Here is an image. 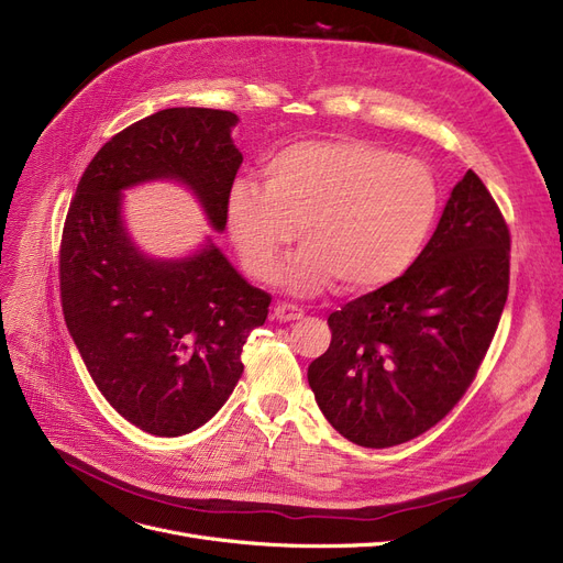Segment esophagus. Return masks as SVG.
<instances>
[{"label":"esophagus","mask_w":563,"mask_h":563,"mask_svg":"<svg viewBox=\"0 0 563 563\" xmlns=\"http://www.w3.org/2000/svg\"><path fill=\"white\" fill-rule=\"evenodd\" d=\"M303 317V310L299 306H291V303H278L274 308V320L278 322H297Z\"/></svg>","instance_id":"34e87169"}]
</instances>
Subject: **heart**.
Instances as JSON below:
<instances>
[{
    "mask_svg": "<svg viewBox=\"0 0 563 563\" xmlns=\"http://www.w3.org/2000/svg\"><path fill=\"white\" fill-rule=\"evenodd\" d=\"M439 207V184L423 161L365 140H310L264 165V188L236 179L225 218L255 278H276L299 228L303 246L280 280L299 295L333 280L363 295L409 272L428 246Z\"/></svg>",
    "mask_w": 563,
    "mask_h": 563,
    "instance_id": "obj_1",
    "label": "heart"
}]
</instances>
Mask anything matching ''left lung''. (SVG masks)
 I'll return each instance as SVG.
<instances>
[{
	"label": "left lung",
	"instance_id": "obj_1",
	"mask_svg": "<svg viewBox=\"0 0 563 563\" xmlns=\"http://www.w3.org/2000/svg\"><path fill=\"white\" fill-rule=\"evenodd\" d=\"M508 268L504 216L470 169L409 272L329 314L331 345L308 365L327 421L365 449L405 444L442 421L490 347Z\"/></svg>",
	"mask_w": 563,
	"mask_h": 563
}]
</instances>
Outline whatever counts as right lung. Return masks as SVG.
Segmentation results:
<instances>
[{"mask_svg":"<svg viewBox=\"0 0 563 563\" xmlns=\"http://www.w3.org/2000/svg\"><path fill=\"white\" fill-rule=\"evenodd\" d=\"M239 117L167 108L117 133L91 158L70 202L59 251L68 333L106 400L133 426L179 437L225 405L241 350L272 297L243 278L207 236L186 257L142 253L124 223V190L184 184L209 225H228V195L243 161Z\"/></svg>","mask_w":563,"mask_h":563,"instance_id":"add662e5","label":"right lung"}]
</instances>
